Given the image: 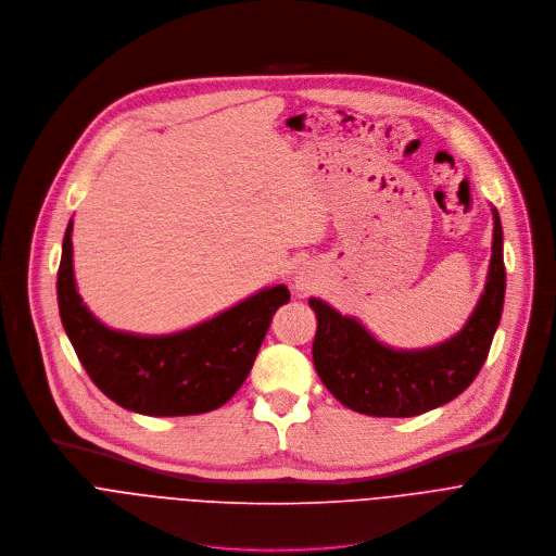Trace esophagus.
I'll use <instances>...</instances> for the list:
<instances>
[{"instance_id": "34e87169", "label": "esophagus", "mask_w": 556, "mask_h": 556, "mask_svg": "<svg viewBox=\"0 0 556 556\" xmlns=\"http://www.w3.org/2000/svg\"><path fill=\"white\" fill-rule=\"evenodd\" d=\"M315 276H313V269L311 267H300L298 274H295V287L298 289H313V282Z\"/></svg>"}]
</instances>
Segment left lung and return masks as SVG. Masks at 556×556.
Returning a JSON list of instances; mask_svg holds the SVG:
<instances>
[{"instance_id":"1","label":"left lung","mask_w":556,"mask_h":556,"mask_svg":"<svg viewBox=\"0 0 556 556\" xmlns=\"http://www.w3.org/2000/svg\"><path fill=\"white\" fill-rule=\"evenodd\" d=\"M493 220V256L484 293L467 326L445 344L409 353L392 351L357 319L340 315L321 300H308L317 315L313 364L332 396L368 416L405 418L454 401L473 383L489 357L506 291L497 210Z\"/></svg>"}]
</instances>
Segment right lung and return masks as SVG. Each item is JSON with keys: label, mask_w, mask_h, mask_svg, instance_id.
<instances>
[{"label": "right lung", "mask_w": 556, "mask_h": 556, "mask_svg": "<svg viewBox=\"0 0 556 556\" xmlns=\"http://www.w3.org/2000/svg\"><path fill=\"white\" fill-rule=\"evenodd\" d=\"M61 321L89 379L111 401L147 416L203 414L228 403L248 379L285 285L263 289L190 330L138 338L104 328L80 302L72 274V224L56 278Z\"/></svg>", "instance_id": "right-lung-1"}]
</instances>
